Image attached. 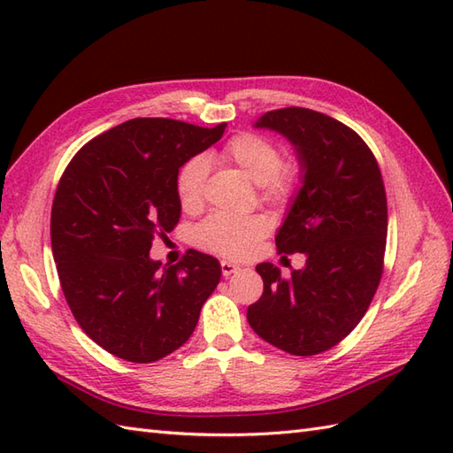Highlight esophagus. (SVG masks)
Wrapping results in <instances>:
<instances>
[{
  "label": "esophagus",
  "mask_w": 453,
  "mask_h": 453,
  "mask_svg": "<svg viewBox=\"0 0 453 453\" xmlns=\"http://www.w3.org/2000/svg\"><path fill=\"white\" fill-rule=\"evenodd\" d=\"M237 271H239V265H234V263H229V261H221V274H224L226 278L235 274Z\"/></svg>",
  "instance_id": "34e87169"
}]
</instances>
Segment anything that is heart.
<instances>
[{"instance_id": "b5f03b06", "label": "heart", "mask_w": 453, "mask_h": 453, "mask_svg": "<svg viewBox=\"0 0 453 453\" xmlns=\"http://www.w3.org/2000/svg\"><path fill=\"white\" fill-rule=\"evenodd\" d=\"M221 157L234 163L263 188L265 198L284 200L296 188V173L282 167V153L276 143L258 134H239L221 150ZM208 159L202 156L190 157L177 173L175 190L179 204L187 211H195L204 202V188L208 179ZM268 234L265 216H232L211 214L196 227L195 242L221 257L245 258L255 253L258 243Z\"/></svg>"}]
</instances>
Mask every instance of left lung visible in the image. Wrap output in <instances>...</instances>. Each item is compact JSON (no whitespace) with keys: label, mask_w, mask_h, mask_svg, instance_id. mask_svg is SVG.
Masks as SVG:
<instances>
[{"label":"left lung","mask_w":453,"mask_h":453,"mask_svg":"<svg viewBox=\"0 0 453 453\" xmlns=\"http://www.w3.org/2000/svg\"><path fill=\"white\" fill-rule=\"evenodd\" d=\"M292 143L300 188L276 234L278 253H303L305 265L282 278L257 266L265 282L247 321L276 349L313 356L341 342L378 290L388 237L381 173L364 140L323 112L290 107L257 119Z\"/></svg>","instance_id":"1"}]
</instances>
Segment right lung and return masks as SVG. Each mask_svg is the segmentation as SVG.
<instances>
[{
  "label": "right lung",
  "instance_id": "obj_1",
  "mask_svg": "<svg viewBox=\"0 0 453 453\" xmlns=\"http://www.w3.org/2000/svg\"><path fill=\"white\" fill-rule=\"evenodd\" d=\"M226 124L132 119L88 142L56 188L50 237L65 302L104 350L150 364L188 341L221 276L218 258L190 249L153 261V235L180 218L177 173L216 143Z\"/></svg>",
  "mask_w": 453,
  "mask_h": 453
}]
</instances>
